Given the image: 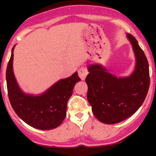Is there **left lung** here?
<instances>
[{
    "label": "left lung",
    "mask_w": 156,
    "mask_h": 156,
    "mask_svg": "<svg viewBox=\"0 0 156 156\" xmlns=\"http://www.w3.org/2000/svg\"><path fill=\"white\" fill-rule=\"evenodd\" d=\"M15 46L6 70L8 95L12 107L18 116L32 127L43 130L58 127L66 118L65 100L68 95L71 96L74 85L80 80L78 73L75 72L68 78L59 80L42 94L25 93L14 75Z\"/></svg>",
    "instance_id": "obj_1"
}]
</instances>
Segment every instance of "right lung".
Returning <instances> with one entry per match:
<instances>
[{"instance_id":"add662e5","label":"right lung","mask_w":156,"mask_h":156,"mask_svg":"<svg viewBox=\"0 0 156 156\" xmlns=\"http://www.w3.org/2000/svg\"><path fill=\"white\" fill-rule=\"evenodd\" d=\"M133 49L136 65L129 76L117 78L98 65L88 69L85 81L94 102L90 104L94 116L103 123L115 124L126 119L145 99L150 83L148 60L137 43Z\"/></svg>"}]
</instances>
